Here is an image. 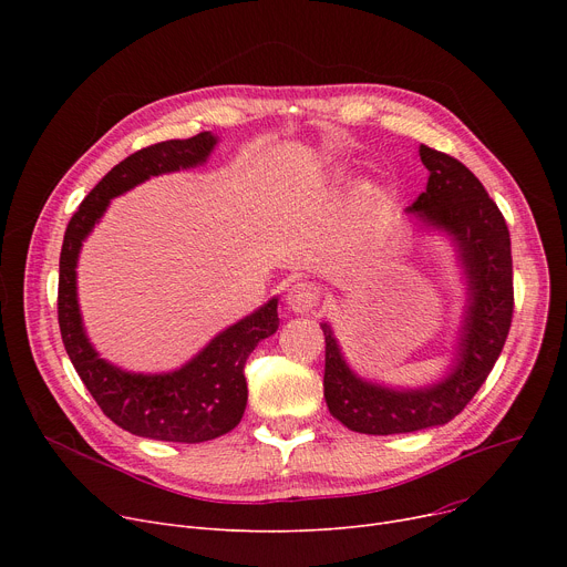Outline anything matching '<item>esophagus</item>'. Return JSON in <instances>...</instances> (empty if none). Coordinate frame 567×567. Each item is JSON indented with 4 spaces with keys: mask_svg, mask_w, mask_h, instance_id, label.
<instances>
[{
    "mask_svg": "<svg viewBox=\"0 0 567 567\" xmlns=\"http://www.w3.org/2000/svg\"><path fill=\"white\" fill-rule=\"evenodd\" d=\"M287 308L291 312H299V315H306V312H312L319 301H321V287L315 285V282H296L289 287L287 291Z\"/></svg>",
    "mask_w": 567,
    "mask_h": 567,
    "instance_id": "esophagus-1",
    "label": "esophagus"
}]
</instances>
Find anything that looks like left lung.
<instances>
[{"label": "left lung", "mask_w": 567, "mask_h": 567, "mask_svg": "<svg viewBox=\"0 0 567 567\" xmlns=\"http://www.w3.org/2000/svg\"><path fill=\"white\" fill-rule=\"evenodd\" d=\"M421 161L430 169L427 188L409 212L453 234L468 278L460 359L453 374L432 389L391 391L355 377L331 326L321 323L326 404L333 419L361 434H404L453 421L489 377L513 321L511 231L496 202L457 158L421 144Z\"/></svg>", "instance_id": "obj_1"}]
</instances>
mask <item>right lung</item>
Wrapping results in <instances>:
<instances>
[{
    "mask_svg": "<svg viewBox=\"0 0 567 567\" xmlns=\"http://www.w3.org/2000/svg\"><path fill=\"white\" fill-rule=\"evenodd\" d=\"M214 144L216 137L206 131L188 140L144 146L114 165L78 206L59 255L56 317L69 359L107 419L146 439L202 443L241 423L248 402L246 361L257 342L278 331V299L229 326L182 370L148 377L131 374L105 363L84 336L75 291L78 255L112 197L146 182L148 176L204 163Z\"/></svg>",
    "mask_w": 567,
    "mask_h": 567,
    "instance_id": "add662e5",
    "label": "right lung"
}]
</instances>
